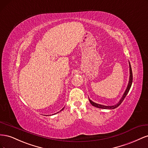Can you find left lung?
Segmentation results:
<instances>
[{
    "mask_svg": "<svg viewBox=\"0 0 148 148\" xmlns=\"http://www.w3.org/2000/svg\"><path fill=\"white\" fill-rule=\"evenodd\" d=\"M129 65H130V79H129V82L128 84V86L127 88L126 89V90H125L123 96L121 98V99L120 100V101L117 103V104H115L114 106H103V105H101L99 104H97V103H95L92 102L91 100L89 99V102H90L91 104H92V106H95L96 107H97V108H100V109H114L117 108V107H119L120 104L121 103L123 102V101L124 100L125 97H126V96L127 95V94L128 93L129 91H130V89L131 86H132V84L133 82V74H132V67L130 65V63L129 62Z\"/></svg>",
    "mask_w": 148,
    "mask_h": 148,
    "instance_id": "left-lung-1",
    "label": "left lung"
}]
</instances>
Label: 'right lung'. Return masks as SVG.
I'll return each mask as SVG.
<instances>
[{
	"label": "right lung",
	"instance_id": "1",
	"mask_svg": "<svg viewBox=\"0 0 148 148\" xmlns=\"http://www.w3.org/2000/svg\"><path fill=\"white\" fill-rule=\"evenodd\" d=\"M64 108H63V109H62L61 110H64ZM61 110H60V111H61ZM57 113H58V112H57Z\"/></svg>",
	"mask_w": 148,
	"mask_h": 148
}]
</instances>
